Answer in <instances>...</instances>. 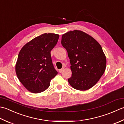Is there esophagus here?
Segmentation results:
<instances>
[{"mask_svg":"<svg viewBox=\"0 0 124 124\" xmlns=\"http://www.w3.org/2000/svg\"><path fill=\"white\" fill-rule=\"evenodd\" d=\"M64 70V68H62V69H60V70H59V72L60 73H62V72H63V70Z\"/></svg>","mask_w":124,"mask_h":124,"instance_id":"1","label":"esophagus"}]
</instances>
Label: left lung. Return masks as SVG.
<instances>
[{
    "label": "left lung",
    "mask_w": 124,
    "mask_h": 124,
    "mask_svg": "<svg viewBox=\"0 0 124 124\" xmlns=\"http://www.w3.org/2000/svg\"><path fill=\"white\" fill-rule=\"evenodd\" d=\"M62 44L70 58L72 77L68 79L74 89L85 91L96 84L104 74L107 59L96 40L79 30L62 35Z\"/></svg>",
    "instance_id": "left-lung-1"
}]
</instances>
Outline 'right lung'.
<instances>
[{
	"label": "right lung",
	"instance_id": "add662e5",
	"mask_svg": "<svg viewBox=\"0 0 124 124\" xmlns=\"http://www.w3.org/2000/svg\"><path fill=\"white\" fill-rule=\"evenodd\" d=\"M59 37L58 34H43L28 42L20 51L16 72L20 82L29 92L35 94L44 92L58 74L50 52Z\"/></svg>",
	"mask_w": 124,
	"mask_h": 124
}]
</instances>
